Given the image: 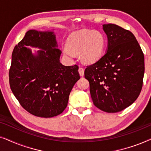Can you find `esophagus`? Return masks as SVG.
<instances>
[{
	"mask_svg": "<svg viewBox=\"0 0 151 151\" xmlns=\"http://www.w3.org/2000/svg\"><path fill=\"white\" fill-rule=\"evenodd\" d=\"M78 71H79V73H80V76H84V68L80 67L79 69H78Z\"/></svg>",
	"mask_w": 151,
	"mask_h": 151,
	"instance_id": "esophagus-1",
	"label": "esophagus"
}]
</instances>
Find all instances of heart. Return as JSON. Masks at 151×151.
Masks as SVG:
<instances>
[{"label": "heart", "instance_id": "b5f03b06", "mask_svg": "<svg viewBox=\"0 0 151 151\" xmlns=\"http://www.w3.org/2000/svg\"><path fill=\"white\" fill-rule=\"evenodd\" d=\"M104 37L97 30L83 29L75 32L67 39V47L63 53L69 59L74 58V53H80L84 63L92 64L100 60L104 53Z\"/></svg>", "mask_w": 151, "mask_h": 151}]
</instances>
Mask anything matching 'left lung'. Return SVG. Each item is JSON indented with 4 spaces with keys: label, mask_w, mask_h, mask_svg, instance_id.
Wrapping results in <instances>:
<instances>
[{
    "label": "left lung",
    "mask_w": 151,
    "mask_h": 151,
    "mask_svg": "<svg viewBox=\"0 0 151 151\" xmlns=\"http://www.w3.org/2000/svg\"><path fill=\"white\" fill-rule=\"evenodd\" d=\"M108 38L106 52L84 70L93 102L106 113L131 105L141 92L144 56L132 33L115 24H103Z\"/></svg>",
    "instance_id": "8db88e82"
}]
</instances>
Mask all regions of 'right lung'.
I'll use <instances>...</instances> for the list:
<instances>
[{
    "instance_id": "add662e5",
    "label": "right lung",
    "mask_w": 151,
    "mask_h": 151,
    "mask_svg": "<svg viewBox=\"0 0 151 151\" xmlns=\"http://www.w3.org/2000/svg\"><path fill=\"white\" fill-rule=\"evenodd\" d=\"M40 48L33 55L26 47ZM53 32L29 30L14 47L9 85L20 105L31 114L52 117L63 112L70 92L80 79L78 66H64Z\"/></svg>"
}]
</instances>
